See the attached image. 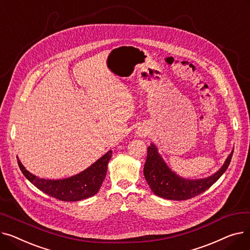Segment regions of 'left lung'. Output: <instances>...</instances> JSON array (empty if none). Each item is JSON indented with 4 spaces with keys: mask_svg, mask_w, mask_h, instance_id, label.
<instances>
[{
    "mask_svg": "<svg viewBox=\"0 0 250 250\" xmlns=\"http://www.w3.org/2000/svg\"><path fill=\"white\" fill-rule=\"evenodd\" d=\"M233 151L225 163L213 175L202 179H186L170 169L154 144L148 147L144 175L152 191L158 196L171 201H185L206 191L223 175L232 159Z\"/></svg>",
    "mask_w": 250,
    "mask_h": 250,
    "instance_id": "obj_1",
    "label": "left lung"
}]
</instances>
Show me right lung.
I'll use <instances>...</instances> for the list:
<instances>
[{
	"instance_id": "right-lung-1",
	"label": "right lung",
	"mask_w": 250,
	"mask_h": 250,
	"mask_svg": "<svg viewBox=\"0 0 250 250\" xmlns=\"http://www.w3.org/2000/svg\"><path fill=\"white\" fill-rule=\"evenodd\" d=\"M112 151H108L81 173L64 179H44L30 173L22 165L17 157L19 168L32 185L44 193L64 202H77L96 194L107 172V164Z\"/></svg>"
}]
</instances>
